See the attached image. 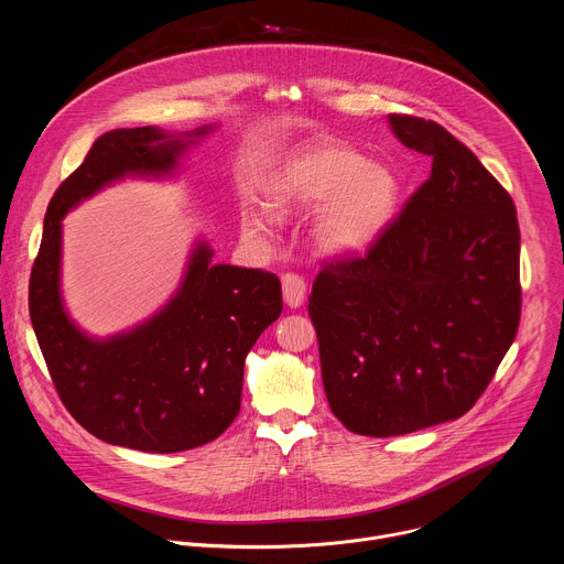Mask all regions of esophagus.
Instances as JSON below:
<instances>
[{"label": "esophagus", "mask_w": 564, "mask_h": 564, "mask_svg": "<svg viewBox=\"0 0 564 564\" xmlns=\"http://www.w3.org/2000/svg\"><path fill=\"white\" fill-rule=\"evenodd\" d=\"M281 285H283V301L290 307H301V303L305 301V292L307 285L299 274H283L281 276Z\"/></svg>", "instance_id": "obj_1"}]
</instances>
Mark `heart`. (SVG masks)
Masks as SVG:
<instances>
[{
    "label": "heart",
    "instance_id": "obj_1",
    "mask_svg": "<svg viewBox=\"0 0 564 564\" xmlns=\"http://www.w3.org/2000/svg\"><path fill=\"white\" fill-rule=\"evenodd\" d=\"M399 181L386 165L366 163L348 147L316 142L290 153L265 183V205L274 216L314 212L312 243L330 259H355L377 246L399 205ZM250 238L265 243L272 218L250 212Z\"/></svg>",
    "mask_w": 564,
    "mask_h": 564
}]
</instances>
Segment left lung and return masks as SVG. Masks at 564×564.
Returning a JSON list of instances; mask_svg holds the SVG:
<instances>
[{"mask_svg": "<svg viewBox=\"0 0 564 564\" xmlns=\"http://www.w3.org/2000/svg\"><path fill=\"white\" fill-rule=\"evenodd\" d=\"M433 158L364 259L330 263L310 318L335 417L368 437L462 417L494 379L520 324V229L505 187L433 120L388 116Z\"/></svg>", "mask_w": 564, "mask_h": 564, "instance_id": "1", "label": "left lung"}]
</instances>
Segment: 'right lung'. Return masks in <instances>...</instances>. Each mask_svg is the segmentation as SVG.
I'll return each instance as SVG.
<instances>
[{
	"label": "right lung",
	"mask_w": 564,
	"mask_h": 564,
	"mask_svg": "<svg viewBox=\"0 0 564 564\" xmlns=\"http://www.w3.org/2000/svg\"><path fill=\"white\" fill-rule=\"evenodd\" d=\"M214 129L105 133L57 187L44 216L29 288L33 330L66 411L113 446L178 453L225 433L240 411L246 357L283 310L276 274L214 265L205 238L194 240L170 301L129 330L94 337L64 305V216L124 178H176L189 149Z\"/></svg>",
	"instance_id": "1"
}]
</instances>
